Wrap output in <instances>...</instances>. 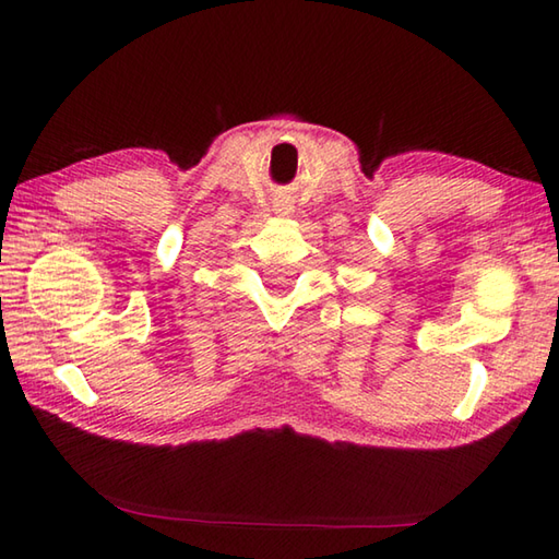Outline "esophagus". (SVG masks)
Instances as JSON below:
<instances>
[{"label":"esophagus","instance_id":"34e87169","mask_svg":"<svg viewBox=\"0 0 559 559\" xmlns=\"http://www.w3.org/2000/svg\"><path fill=\"white\" fill-rule=\"evenodd\" d=\"M273 213H276L278 218H286L293 213V206L288 204V201H276V206H273Z\"/></svg>","mask_w":559,"mask_h":559}]
</instances>
